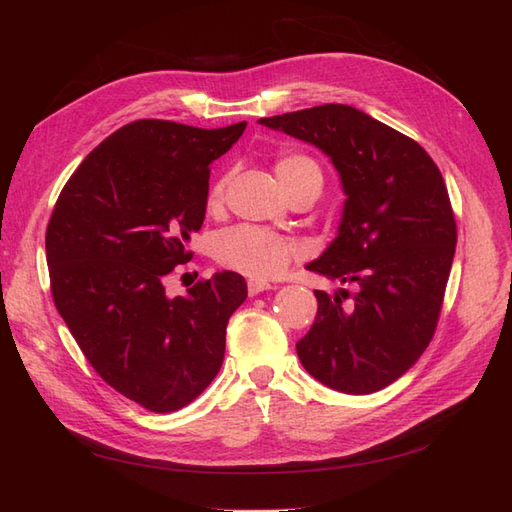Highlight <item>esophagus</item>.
<instances>
[{"mask_svg":"<svg viewBox=\"0 0 512 512\" xmlns=\"http://www.w3.org/2000/svg\"><path fill=\"white\" fill-rule=\"evenodd\" d=\"M271 288H273L271 284L262 282V280H250V282H247V292H250V297H256L258 292H265V290H271Z\"/></svg>","mask_w":512,"mask_h":512,"instance_id":"obj_1","label":"esophagus"}]
</instances>
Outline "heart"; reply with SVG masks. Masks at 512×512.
Masks as SVG:
<instances>
[{
	"label": "heart",
	"instance_id": "1",
	"mask_svg": "<svg viewBox=\"0 0 512 512\" xmlns=\"http://www.w3.org/2000/svg\"><path fill=\"white\" fill-rule=\"evenodd\" d=\"M275 175L288 196L307 181L322 183V173L316 160L299 151H282L275 160ZM224 190V177L211 185L207 194L209 209H218L222 205ZM213 256L226 269L254 277V280H273V277L286 271L294 258L301 256V245L294 239L275 235V232L265 228L237 226L224 230L215 239Z\"/></svg>",
	"mask_w": 512,
	"mask_h": 512
}]
</instances>
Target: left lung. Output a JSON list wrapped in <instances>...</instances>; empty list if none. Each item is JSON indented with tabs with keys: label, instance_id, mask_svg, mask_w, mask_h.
I'll list each match as a JSON object with an SVG mask.
<instances>
[{
	"label": "left lung",
	"instance_id": "1",
	"mask_svg": "<svg viewBox=\"0 0 512 512\" xmlns=\"http://www.w3.org/2000/svg\"><path fill=\"white\" fill-rule=\"evenodd\" d=\"M312 143L346 192L335 241L307 269L356 288L314 290L318 314L297 344L303 367L329 389L376 393L418 361L438 327L457 224L440 168L386 123L348 104L262 117Z\"/></svg>",
	"mask_w": 512,
	"mask_h": 512
}]
</instances>
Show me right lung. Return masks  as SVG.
Masks as SVG:
<instances>
[{"instance_id":"1","label":"right lung","mask_w":512,"mask_h":512,"mask_svg":"<svg viewBox=\"0 0 512 512\" xmlns=\"http://www.w3.org/2000/svg\"><path fill=\"white\" fill-rule=\"evenodd\" d=\"M245 126L128 123L74 170L46 226L57 312L98 376L151 412L188 406L218 376L228 318L247 297L232 271L185 297L164 288L192 260L185 243L205 220L209 166Z\"/></svg>"}]
</instances>
